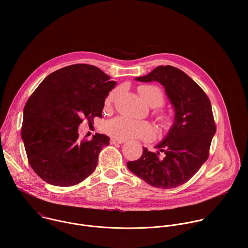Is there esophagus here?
Returning <instances> with one entry per match:
<instances>
[{
	"label": "esophagus",
	"instance_id": "obj_1",
	"mask_svg": "<svg viewBox=\"0 0 248 248\" xmlns=\"http://www.w3.org/2000/svg\"><path fill=\"white\" fill-rule=\"evenodd\" d=\"M125 142V140H123V139H116V138H112L110 140V143L111 144H123Z\"/></svg>",
	"mask_w": 248,
	"mask_h": 248
}]
</instances>
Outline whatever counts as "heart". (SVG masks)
<instances>
[{
	"mask_svg": "<svg viewBox=\"0 0 248 248\" xmlns=\"http://www.w3.org/2000/svg\"><path fill=\"white\" fill-rule=\"evenodd\" d=\"M121 88H114L106 98V103H112L120 94ZM139 93L143 100L151 107H156L163 103L164 94L162 89L157 85H142L139 87ZM105 132L116 139H132L139 138L152 140L156 135L154 126L147 123L131 120L125 117H116L106 122L103 126Z\"/></svg>",
	"mask_w": 248,
	"mask_h": 248,
	"instance_id": "heart-1",
	"label": "heart"
}]
</instances>
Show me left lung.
I'll list each match as a JSON object with an SVG mask.
<instances>
[{
	"instance_id": "obj_1",
	"label": "left lung",
	"mask_w": 248,
	"mask_h": 248,
	"mask_svg": "<svg viewBox=\"0 0 248 248\" xmlns=\"http://www.w3.org/2000/svg\"><path fill=\"white\" fill-rule=\"evenodd\" d=\"M157 81L165 87L174 109V120L165 139L155 146L157 152L143 147L127 168L151 186L170 189L189 181L209 157L216 124L211 102L202 88L183 70L159 65L150 74L135 78Z\"/></svg>"
}]
</instances>
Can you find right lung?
Listing matches in <instances>:
<instances>
[{
	"instance_id": "1",
	"label": "right lung",
	"mask_w": 248,
	"mask_h": 248,
	"mask_svg": "<svg viewBox=\"0 0 248 248\" xmlns=\"http://www.w3.org/2000/svg\"><path fill=\"white\" fill-rule=\"evenodd\" d=\"M116 81L95 65L72 64L49 75L23 109L21 137L32 170L46 183L72 186L96 169L98 155L110 143L105 134L80 139L83 119L102 118L105 99Z\"/></svg>"
}]
</instances>
